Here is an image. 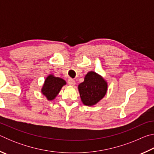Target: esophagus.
Listing matches in <instances>:
<instances>
[{
	"mask_svg": "<svg viewBox=\"0 0 154 154\" xmlns=\"http://www.w3.org/2000/svg\"><path fill=\"white\" fill-rule=\"evenodd\" d=\"M68 84L70 85H75V81L72 79H69L68 80Z\"/></svg>",
	"mask_w": 154,
	"mask_h": 154,
	"instance_id": "obj_1",
	"label": "esophagus"
}]
</instances>
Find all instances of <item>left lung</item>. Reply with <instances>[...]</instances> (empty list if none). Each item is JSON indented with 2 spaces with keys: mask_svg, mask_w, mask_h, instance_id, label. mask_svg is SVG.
<instances>
[{
  "mask_svg": "<svg viewBox=\"0 0 154 154\" xmlns=\"http://www.w3.org/2000/svg\"><path fill=\"white\" fill-rule=\"evenodd\" d=\"M83 103L92 106L100 100L107 90V83L94 72H89L85 75L84 82L78 86Z\"/></svg>",
  "mask_w": 154,
  "mask_h": 154,
  "instance_id": "8db88e82",
  "label": "left lung"
}]
</instances>
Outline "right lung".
<instances>
[{"instance_id": "obj_1", "label": "right lung", "mask_w": 154, "mask_h": 154, "mask_svg": "<svg viewBox=\"0 0 154 154\" xmlns=\"http://www.w3.org/2000/svg\"><path fill=\"white\" fill-rule=\"evenodd\" d=\"M66 84V82L60 77H56L53 75H49L46 78L42 88V92L48 100H51L55 98L60 91L62 87Z\"/></svg>"}]
</instances>
